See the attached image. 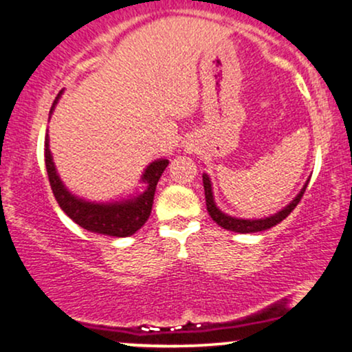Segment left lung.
Returning <instances> with one entry per match:
<instances>
[{
  "mask_svg": "<svg viewBox=\"0 0 352 352\" xmlns=\"http://www.w3.org/2000/svg\"><path fill=\"white\" fill-rule=\"evenodd\" d=\"M307 185H308V180L307 184L303 185L302 192H300L297 197L292 200L289 205L285 206V208L278 211V213L272 214V217L269 218H261V219H241V218H232V217H228V214H224L221 210L218 208L217 205H214V198H213V190H211V182H210V177L206 175V173H203V187H205V198H206V210H208L210 217L213 218V221L218 224V226L224 228V230L228 231H234V232H259V231H265L269 230V228L275 226V224H278L280 221H283L292 211L295 210V206L298 205V201L302 200L305 190H307Z\"/></svg>",
  "mask_w": 352,
  "mask_h": 352,
  "instance_id": "obj_1",
  "label": "left lung"
}]
</instances>
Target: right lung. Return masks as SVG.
Instances as JSON below:
<instances>
[{
    "label": "right lung",
    "instance_id": "right-lung-1",
    "mask_svg": "<svg viewBox=\"0 0 352 352\" xmlns=\"http://www.w3.org/2000/svg\"><path fill=\"white\" fill-rule=\"evenodd\" d=\"M62 91L55 98L50 114H52L55 104L60 98ZM168 165L167 159H159L151 165H147L146 172L142 173V182H146V190L138 197L126 201L116 203H93L85 201L82 198L75 197L65 188L58 177L52 160V154L49 149V135H45V168L50 182V188L57 200L58 206L63 210L70 219H74L83 230L98 232L104 236H116V238H126L141 230L142 224L151 217L152 203H154L155 187L157 182Z\"/></svg>",
    "mask_w": 352,
    "mask_h": 352
}]
</instances>
